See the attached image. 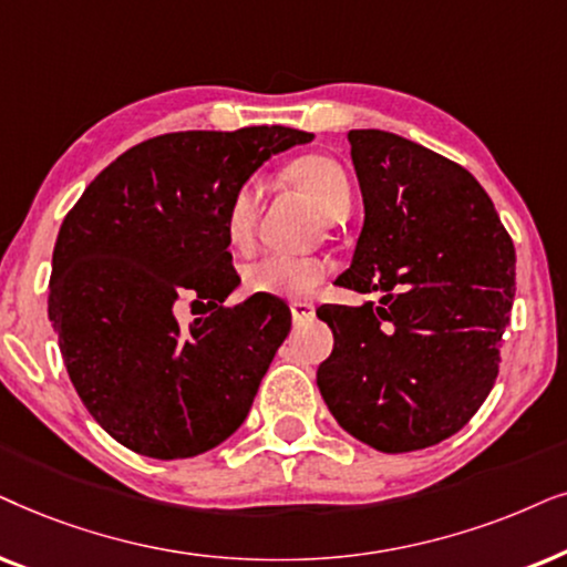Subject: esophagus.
Segmentation results:
<instances>
[{
  "label": "esophagus",
  "mask_w": 567,
  "mask_h": 567,
  "mask_svg": "<svg viewBox=\"0 0 567 567\" xmlns=\"http://www.w3.org/2000/svg\"><path fill=\"white\" fill-rule=\"evenodd\" d=\"M290 311H292V321L303 323V321H311V319H313V316H316V306L308 303V300H292Z\"/></svg>",
  "instance_id": "obj_1"
}]
</instances>
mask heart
<instances>
[{"label":"heart","mask_w":567,"mask_h":567,"mask_svg":"<svg viewBox=\"0 0 567 567\" xmlns=\"http://www.w3.org/2000/svg\"><path fill=\"white\" fill-rule=\"evenodd\" d=\"M292 178L311 194V199L329 220L350 209V178L342 165L327 155H308L292 165ZM261 205V181L251 176L240 181L236 192L225 205L223 228L225 238L233 248L246 251L254 244L256 220H259ZM331 264L323 256H300V254H259L248 259L240 269L244 288L254 296L275 298H308L321 288L329 277Z\"/></svg>","instance_id":"heart-1"}]
</instances>
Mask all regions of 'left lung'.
I'll return each mask as SVG.
<instances>
[{
  "instance_id": "1",
  "label": "left lung",
  "mask_w": 567,
  "mask_h": 567,
  "mask_svg": "<svg viewBox=\"0 0 567 567\" xmlns=\"http://www.w3.org/2000/svg\"><path fill=\"white\" fill-rule=\"evenodd\" d=\"M365 223L342 288L381 303L321 306L334 350L316 383L347 433L383 454L446 441L497 379L516 251L480 181L417 142L347 134Z\"/></svg>"
}]
</instances>
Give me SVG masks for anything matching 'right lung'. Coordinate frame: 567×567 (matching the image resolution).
Instances as JSON below:
<instances>
[{"label":"right lung","mask_w":567,"mask_h":567,"mask_svg":"<svg viewBox=\"0 0 567 567\" xmlns=\"http://www.w3.org/2000/svg\"><path fill=\"white\" fill-rule=\"evenodd\" d=\"M290 126L171 132L145 140L90 181L54 246L49 319L82 404L134 454L192 458L236 433L290 308L240 282L225 238L230 194L271 153L311 142ZM210 313L184 330L178 299Z\"/></svg>","instance_id":"obj_1"}]
</instances>
